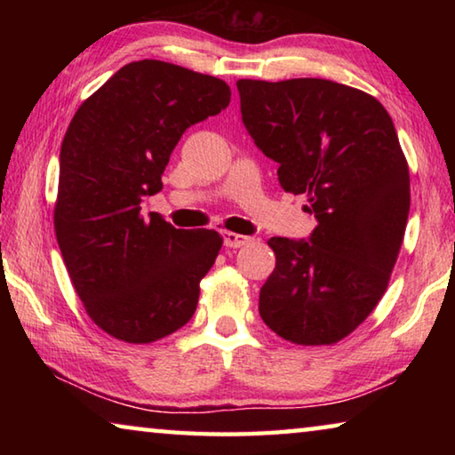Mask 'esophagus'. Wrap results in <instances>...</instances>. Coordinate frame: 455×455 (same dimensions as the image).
Returning a JSON list of instances; mask_svg holds the SVG:
<instances>
[{
	"label": "esophagus",
	"instance_id": "esophagus-1",
	"mask_svg": "<svg viewBox=\"0 0 455 455\" xmlns=\"http://www.w3.org/2000/svg\"><path fill=\"white\" fill-rule=\"evenodd\" d=\"M222 243H225V246H228V249H241V246H244L246 243H251V236L225 230V233H222Z\"/></svg>",
	"mask_w": 455,
	"mask_h": 455
}]
</instances>
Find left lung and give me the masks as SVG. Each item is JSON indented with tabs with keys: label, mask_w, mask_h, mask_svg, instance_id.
<instances>
[{
	"label": "left lung",
	"mask_w": 455,
	"mask_h": 455,
	"mask_svg": "<svg viewBox=\"0 0 455 455\" xmlns=\"http://www.w3.org/2000/svg\"><path fill=\"white\" fill-rule=\"evenodd\" d=\"M243 124L279 164L284 192L305 195L307 241L273 236L276 265L259 313L297 345L341 341L387 289L410 214V171L387 110L321 78L238 80Z\"/></svg>",
	"instance_id": "1"
}]
</instances>
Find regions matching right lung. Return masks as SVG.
Returning a JSON list of instances; mask_svg holds the SVG:
<instances>
[{
  "label": "right lung",
  "mask_w": 455,
  "mask_h": 455,
  "mask_svg": "<svg viewBox=\"0 0 455 455\" xmlns=\"http://www.w3.org/2000/svg\"><path fill=\"white\" fill-rule=\"evenodd\" d=\"M228 102L230 88L214 76L140 60L120 68L68 126L53 228L90 319L120 341H158L196 311L222 236L174 228L140 204L163 190L187 128Z\"/></svg>",
  "instance_id": "add662e5"
}]
</instances>
